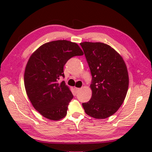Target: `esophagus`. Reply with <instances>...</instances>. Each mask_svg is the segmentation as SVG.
<instances>
[{"label":"esophagus","mask_w":152,"mask_h":152,"mask_svg":"<svg viewBox=\"0 0 152 152\" xmlns=\"http://www.w3.org/2000/svg\"><path fill=\"white\" fill-rule=\"evenodd\" d=\"M80 89H81L80 88H76V87H75V90L76 92H78V91H80Z\"/></svg>","instance_id":"obj_1"}]
</instances>
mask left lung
<instances>
[{"instance_id": "8db88e82", "label": "left lung", "mask_w": 152, "mask_h": 152, "mask_svg": "<svg viewBox=\"0 0 152 152\" xmlns=\"http://www.w3.org/2000/svg\"><path fill=\"white\" fill-rule=\"evenodd\" d=\"M92 75V96L83 103L85 113L105 119L119 109L129 88V75L122 56L110 45L100 42L80 43Z\"/></svg>"}]
</instances>
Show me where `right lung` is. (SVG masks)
Returning <instances> with one entry per match:
<instances>
[{
    "label": "right lung",
    "mask_w": 152,
    "mask_h": 152,
    "mask_svg": "<svg viewBox=\"0 0 152 152\" xmlns=\"http://www.w3.org/2000/svg\"><path fill=\"white\" fill-rule=\"evenodd\" d=\"M84 53L76 43L53 41L38 48L29 58L24 72L27 95L35 109L47 119L57 121L67 114L73 97L65 82L64 66L70 58Z\"/></svg>",
    "instance_id": "1"
}]
</instances>
